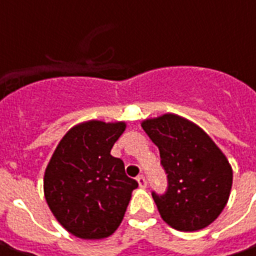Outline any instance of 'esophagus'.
<instances>
[{"mask_svg":"<svg viewBox=\"0 0 256 256\" xmlns=\"http://www.w3.org/2000/svg\"><path fill=\"white\" fill-rule=\"evenodd\" d=\"M137 182H138L140 188H146V180H145V177L142 174L137 177Z\"/></svg>","mask_w":256,"mask_h":256,"instance_id":"34e87169","label":"esophagus"}]
</instances>
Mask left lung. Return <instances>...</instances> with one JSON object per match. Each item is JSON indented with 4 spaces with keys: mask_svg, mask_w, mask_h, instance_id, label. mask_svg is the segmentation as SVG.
I'll return each instance as SVG.
<instances>
[{
    "mask_svg": "<svg viewBox=\"0 0 256 256\" xmlns=\"http://www.w3.org/2000/svg\"><path fill=\"white\" fill-rule=\"evenodd\" d=\"M141 126L159 148L167 174L166 192H152L163 220L181 232L208 226L230 194L233 172L226 156L198 126L174 114Z\"/></svg>",
    "mask_w": 256,
    "mask_h": 256,
    "instance_id": "8db88e82",
    "label": "left lung"
}]
</instances>
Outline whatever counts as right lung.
Wrapping results in <instances>:
<instances>
[{
    "mask_svg": "<svg viewBox=\"0 0 256 256\" xmlns=\"http://www.w3.org/2000/svg\"><path fill=\"white\" fill-rule=\"evenodd\" d=\"M126 123L89 120L74 126L45 170L49 208L66 230L86 240L111 236L120 225L138 182L111 150Z\"/></svg>",
    "mask_w": 256,
    "mask_h": 256,
    "instance_id": "right-lung-1",
    "label": "right lung"
}]
</instances>
